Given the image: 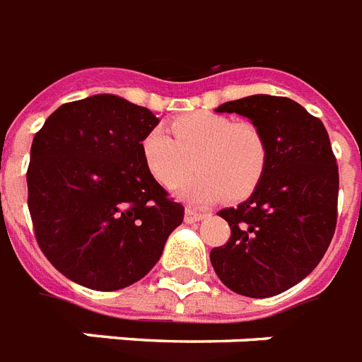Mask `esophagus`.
Masks as SVG:
<instances>
[{
  "mask_svg": "<svg viewBox=\"0 0 362 362\" xmlns=\"http://www.w3.org/2000/svg\"><path fill=\"white\" fill-rule=\"evenodd\" d=\"M204 218H205L204 213H198V211L194 209L185 211V222H187V224H194V222L204 221Z\"/></svg>",
  "mask_w": 362,
  "mask_h": 362,
  "instance_id": "1",
  "label": "esophagus"
}]
</instances>
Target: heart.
Instances as JSON below:
<instances>
[{
    "instance_id": "obj_1",
    "label": "heart",
    "mask_w": 362,
    "mask_h": 362,
    "mask_svg": "<svg viewBox=\"0 0 362 362\" xmlns=\"http://www.w3.org/2000/svg\"><path fill=\"white\" fill-rule=\"evenodd\" d=\"M172 138L153 129L141 140L147 172L164 189H173L198 170L177 190L194 204H215L226 198L239 202L262 183L269 163L263 132L248 121H235L215 112L179 115L170 123Z\"/></svg>"
}]
</instances>
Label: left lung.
<instances>
[{
    "instance_id": "obj_1",
    "label": "left lung",
    "mask_w": 362,
    "mask_h": 362,
    "mask_svg": "<svg viewBox=\"0 0 362 362\" xmlns=\"http://www.w3.org/2000/svg\"><path fill=\"white\" fill-rule=\"evenodd\" d=\"M216 112L239 114L258 127L269 163L250 198L218 211L231 237L211 250V263L239 296H279L316 269L337 228L338 166L329 134L322 121L286 97L250 95Z\"/></svg>"
}]
</instances>
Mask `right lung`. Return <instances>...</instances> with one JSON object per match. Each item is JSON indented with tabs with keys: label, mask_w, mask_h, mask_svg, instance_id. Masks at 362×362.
Here are the masks:
<instances>
[{
	"label": "right lung",
	"mask_w": 362,
	"mask_h": 362,
	"mask_svg": "<svg viewBox=\"0 0 362 362\" xmlns=\"http://www.w3.org/2000/svg\"><path fill=\"white\" fill-rule=\"evenodd\" d=\"M151 110L117 95L66 103L33 138L28 207L48 262L89 290L115 291L160 259L185 207L147 172Z\"/></svg>",
	"instance_id": "add662e5"
}]
</instances>
